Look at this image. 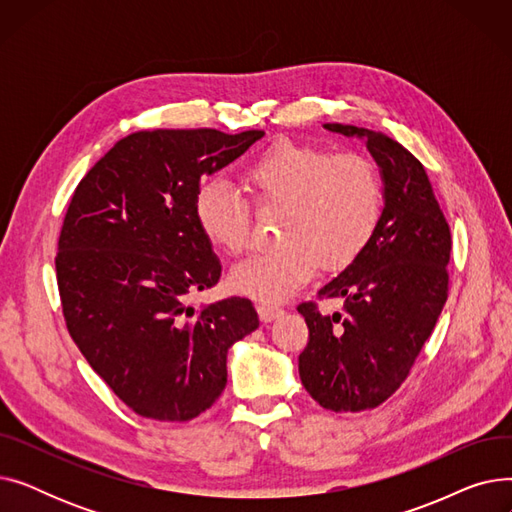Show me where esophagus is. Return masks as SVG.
Listing matches in <instances>:
<instances>
[{
  "label": "esophagus",
  "mask_w": 512,
  "mask_h": 512,
  "mask_svg": "<svg viewBox=\"0 0 512 512\" xmlns=\"http://www.w3.org/2000/svg\"><path fill=\"white\" fill-rule=\"evenodd\" d=\"M257 313H259L261 321H272V319H278L284 313V309L278 305H272V303H259Z\"/></svg>",
  "instance_id": "1"
}]
</instances>
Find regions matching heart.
Returning a JSON list of instances; mask_svg holds the SVG:
<instances>
[{"mask_svg": "<svg viewBox=\"0 0 512 512\" xmlns=\"http://www.w3.org/2000/svg\"><path fill=\"white\" fill-rule=\"evenodd\" d=\"M242 188L259 207H284V245L238 263L230 284L259 301H282L317 272L355 261L369 245L384 211V184L373 161L361 153L276 141L242 170ZM195 222L213 249L238 255L251 238V211L224 180H207L193 201Z\"/></svg>", "mask_w": 512, "mask_h": 512, "instance_id": "heart-1", "label": "heart"}]
</instances>
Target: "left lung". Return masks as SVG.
Masks as SVG:
<instances>
[{"label": "left lung", "instance_id": "left-lung-1", "mask_svg": "<svg viewBox=\"0 0 512 512\" xmlns=\"http://www.w3.org/2000/svg\"><path fill=\"white\" fill-rule=\"evenodd\" d=\"M365 139L384 182V211L361 255L321 288L319 299H344L321 313L301 303L309 328L299 357L305 390L334 413L375 409L388 400L421 353L448 299L452 238L421 161L382 132L324 124Z\"/></svg>", "mask_w": 512, "mask_h": 512}]
</instances>
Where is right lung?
I'll return each mask as SVG.
<instances>
[{"instance_id": "add662e5", "label": "right lung", "mask_w": 512, "mask_h": 512, "mask_svg": "<svg viewBox=\"0 0 512 512\" xmlns=\"http://www.w3.org/2000/svg\"><path fill=\"white\" fill-rule=\"evenodd\" d=\"M215 128L139 130L78 182L58 240L68 332L141 417L188 421L226 388L228 348L259 328L249 299L195 309L222 265L197 228L201 182L263 137Z\"/></svg>"}]
</instances>
